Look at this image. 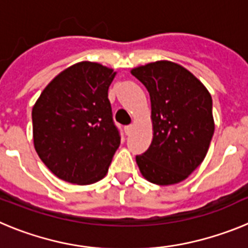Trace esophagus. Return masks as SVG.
<instances>
[{"label":"esophagus","mask_w":248,"mask_h":248,"mask_svg":"<svg viewBox=\"0 0 248 248\" xmlns=\"http://www.w3.org/2000/svg\"><path fill=\"white\" fill-rule=\"evenodd\" d=\"M133 128H134V126L131 125H126V126H124V131H125V134L126 135H130L131 134V131H133Z\"/></svg>","instance_id":"1"}]
</instances>
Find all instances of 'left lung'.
Wrapping results in <instances>:
<instances>
[{"instance_id": "obj_1", "label": "left lung", "mask_w": 248, "mask_h": 248, "mask_svg": "<svg viewBox=\"0 0 248 248\" xmlns=\"http://www.w3.org/2000/svg\"><path fill=\"white\" fill-rule=\"evenodd\" d=\"M131 74L150 95L153 141L137 164L146 180L172 185L185 180L205 159L215 124L209 91L176 63L157 61Z\"/></svg>"}]
</instances>
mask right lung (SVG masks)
Returning <instances> with one entry per match:
<instances>
[{
	"mask_svg": "<svg viewBox=\"0 0 248 248\" xmlns=\"http://www.w3.org/2000/svg\"><path fill=\"white\" fill-rule=\"evenodd\" d=\"M115 72L99 63L67 68L32 109L37 154L57 177L77 185L102 180L120 145L108 89Z\"/></svg>",
	"mask_w": 248,
	"mask_h": 248,
	"instance_id": "1",
	"label": "right lung"
}]
</instances>
